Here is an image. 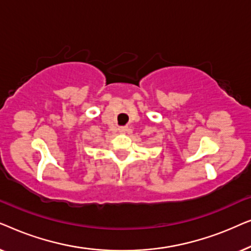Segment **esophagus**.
<instances>
[{
	"instance_id": "esophagus-1",
	"label": "esophagus",
	"mask_w": 251,
	"mask_h": 251,
	"mask_svg": "<svg viewBox=\"0 0 251 251\" xmlns=\"http://www.w3.org/2000/svg\"><path fill=\"white\" fill-rule=\"evenodd\" d=\"M118 130L120 133H126V132H128L129 129H128V126H120Z\"/></svg>"
}]
</instances>
